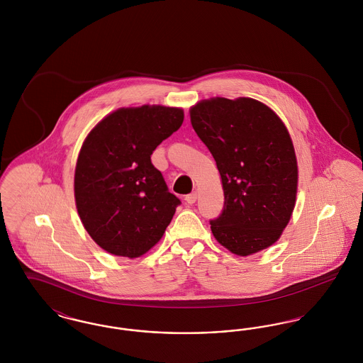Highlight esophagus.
I'll list each match as a JSON object with an SVG mask.
<instances>
[{
  "mask_svg": "<svg viewBox=\"0 0 363 363\" xmlns=\"http://www.w3.org/2000/svg\"><path fill=\"white\" fill-rule=\"evenodd\" d=\"M196 200H197V193L196 191H193V193H190V194H188L186 197H185V201L188 203V204H194L196 203Z\"/></svg>",
  "mask_w": 363,
  "mask_h": 363,
  "instance_id": "obj_1",
  "label": "esophagus"
}]
</instances>
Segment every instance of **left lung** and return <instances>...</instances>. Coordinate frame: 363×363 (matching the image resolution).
Here are the masks:
<instances>
[{
	"label": "left lung",
	"instance_id": "8db88e82",
	"mask_svg": "<svg viewBox=\"0 0 363 363\" xmlns=\"http://www.w3.org/2000/svg\"><path fill=\"white\" fill-rule=\"evenodd\" d=\"M190 122L216 162L225 193L215 240L246 257L272 246L293 215L298 164L293 140L277 113L252 98H209Z\"/></svg>",
	"mask_w": 363,
	"mask_h": 363
}]
</instances>
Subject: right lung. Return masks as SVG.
I'll return each mask as SVG.
<instances>
[{
	"mask_svg": "<svg viewBox=\"0 0 363 363\" xmlns=\"http://www.w3.org/2000/svg\"><path fill=\"white\" fill-rule=\"evenodd\" d=\"M184 122L181 107H121L86 135L74 170V201L89 237L107 253L136 259L163 237L181 201L151 163Z\"/></svg>",
	"mask_w": 363,
	"mask_h": 363,
	"instance_id": "add662e5",
	"label": "right lung"
}]
</instances>
